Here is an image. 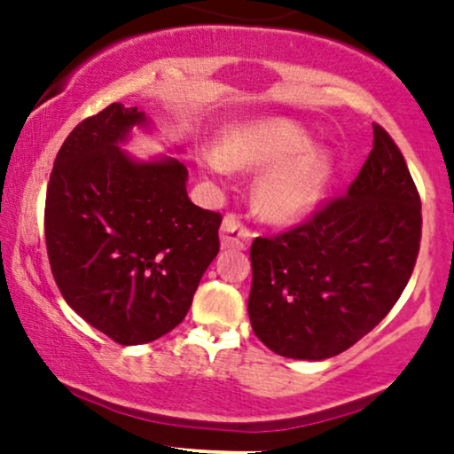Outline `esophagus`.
<instances>
[{"label": "esophagus", "instance_id": "esophagus-1", "mask_svg": "<svg viewBox=\"0 0 454 454\" xmlns=\"http://www.w3.org/2000/svg\"><path fill=\"white\" fill-rule=\"evenodd\" d=\"M222 247L223 249H245L247 247L252 232L243 226L241 220L232 213H228L222 222Z\"/></svg>", "mask_w": 454, "mask_h": 454}]
</instances>
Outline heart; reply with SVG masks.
Instances as JSON below:
<instances>
[{"label": "heart", "mask_w": 454, "mask_h": 454, "mask_svg": "<svg viewBox=\"0 0 454 454\" xmlns=\"http://www.w3.org/2000/svg\"><path fill=\"white\" fill-rule=\"evenodd\" d=\"M314 147L294 121L252 119L223 129L205 168L213 175H226L228 166L264 168L254 184L258 213L270 222H299L316 211L333 176L331 155Z\"/></svg>", "instance_id": "1"}]
</instances>
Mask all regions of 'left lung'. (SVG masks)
I'll return each mask as SVG.
<instances>
[{"instance_id":"1","label":"left lung","mask_w":454,"mask_h":454,"mask_svg":"<svg viewBox=\"0 0 454 454\" xmlns=\"http://www.w3.org/2000/svg\"><path fill=\"white\" fill-rule=\"evenodd\" d=\"M420 228V196L403 155L373 123V149L346 194L288 232L254 239L247 311L258 340L299 361L348 350L408 286Z\"/></svg>"}]
</instances>
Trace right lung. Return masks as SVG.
Returning a JSON list of instances; mask_svg holds the SVG:
<instances>
[{
	"label": "right lung",
	"instance_id": "1",
	"mask_svg": "<svg viewBox=\"0 0 454 454\" xmlns=\"http://www.w3.org/2000/svg\"><path fill=\"white\" fill-rule=\"evenodd\" d=\"M147 123L143 111L119 102L87 117L61 145L46 190L57 286L82 320L121 346L181 325L220 252L222 215L187 198L185 166L119 149Z\"/></svg>",
	"mask_w": 454,
	"mask_h": 454
}]
</instances>
